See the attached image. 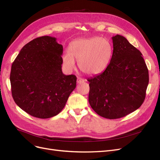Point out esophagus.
Instances as JSON below:
<instances>
[{
	"mask_svg": "<svg viewBox=\"0 0 160 160\" xmlns=\"http://www.w3.org/2000/svg\"><path fill=\"white\" fill-rule=\"evenodd\" d=\"M85 82V80L82 78H80V77H78V78H77V83L78 84H82V83H84V82Z\"/></svg>",
	"mask_w": 160,
	"mask_h": 160,
	"instance_id": "obj_1",
	"label": "esophagus"
}]
</instances>
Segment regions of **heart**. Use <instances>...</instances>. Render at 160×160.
Segmentation results:
<instances>
[{
  "mask_svg": "<svg viewBox=\"0 0 160 160\" xmlns=\"http://www.w3.org/2000/svg\"><path fill=\"white\" fill-rule=\"evenodd\" d=\"M112 54L113 47L109 40L98 37L80 38L71 43L70 49L65 50L62 60L67 69H74L76 60L82 72L88 75H97L109 65Z\"/></svg>",
  "mask_w": 160,
  "mask_h": 160,
  "instance_id": "obj_1",
  "label": "heart"
}]
</instances>
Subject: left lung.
Here are the masks:
<instances>
[{"label":"left lung","mask_w":160,"mask_h":160,"mask_svg":"<svg viewBox=\"0 0 160 160\" xmlns=\"http://www.w3.org/2000/svg\"><path fill=\"white\" fill-rule=\"evenodd\" d=\"M113 54L102 73L88 78L90 106L108 119L124 117L140 108L149 83L147 66L139 50L123 36L112 38Z\"/></svg>","instance_id":"obj_1"}]
</instances>
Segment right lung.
Returning a JSON list of instances; mask_svg holds the SVG:
<instances>
[{"mask_svg":"<svg viewBox=\"0 0 160 160\" xmlns=\"http://www.w3.org/2000/svg\"><path fill=\"white\" fill-rule=\"evenodd\" d=\"M63 46L44 36L25 44L11 67L15 103L30 116L46 119L62 110L76 86V77L62 71Z\"/></svg>","mask_w":160,"mask_h":160,"instance_id":"right-lung-1","label":"right lung"}]
</instances>
